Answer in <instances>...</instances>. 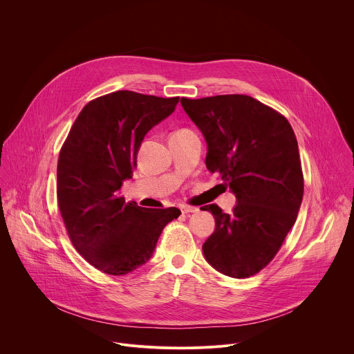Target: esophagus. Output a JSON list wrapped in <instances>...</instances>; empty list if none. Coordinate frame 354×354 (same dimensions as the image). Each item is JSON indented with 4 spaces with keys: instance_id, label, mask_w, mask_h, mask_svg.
Here are the masks:
<instances>
[{
    "instance_id": "obj_1",
    "label": "esophagus",
    "mask_w": 354,
    "mask_h": 354,
    "mask_svg": "<svg viewBox=\"0 0 354 354\" xmlns=\"http://www.w3.org/2000/svg\"><path fill=\"white\" fill-rule=\"evenodd\" d=\"M180 211L183 214H189V212H197L198 208L197 207H192V205H180Z\"/></svg>"
}]
</instances>
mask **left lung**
I'll list each match as a JSON object with an SVG mask.
<instances>
[{"label":"left lung","mask_w":354,"mask_h":354,"mask_svg":"<svg viewBox=\"0 0 354 354\" xmlns=\"http://www.w3.org/2000/svg\"><path fill=\"white\" fill-rule=\"evenodd\" d=\"M205 138V165L238 198L232 214L216 204L215 230L203 245L221 274L249 278L267 267L296 222L304 182L295 132L286 118L245 94L182 97Z\"/></svg>","instance_id":"1"}]
</instances>
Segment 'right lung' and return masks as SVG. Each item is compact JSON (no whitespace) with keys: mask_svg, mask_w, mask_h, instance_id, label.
<instances>
[{"mask_svg":"<svg viewBox=\"0 0 354 354\" xmlns=\"http://www.w3.org/2000/svg\"><path fill=\"white\" fill-rule=\"evenodd\" d=\"M179 97L118 90L87 102L64 142L57 165V198L77 253L108 275L146 264L175 207L145 208L120 190L132 178L146 133L169 116Z\"/></svg>","mask_w":354,"mask_h":354,"instance_id":"right-lung-1","label":"right lung"}]
</instances>
